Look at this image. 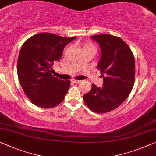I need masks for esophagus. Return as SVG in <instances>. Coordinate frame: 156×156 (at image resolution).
<instances>
[{
    "mask_svg": "<svg viewBox=\"0 0 156 156\" xmlns=\"http://www.w3.org/2000/svg\"><path fill=\"white\" fill-rule=\"evenodd\" d=\"M71 81L72 82H73V83H80V81H81V80H71Z\"/></svg>",
    "mask_w": 156,
    "mask_h": 156,
    "instance_id": "obj_1",
    "label": "esophagus"
}]
</instances>
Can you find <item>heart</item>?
<instances>
[{
	"label": "heart",
	"mask_w": 156,
	"mask_h": 156,
	"mask_svg": "<svg viewBox=\"0 0 156 156\" xmlns=\"http://www.w3.org/2000/svg\"><path fill=\"white\" fill-rule=\"evenodd\" d=\"M83 49H90V50H93V51H95V50H96V49H95V47L92 44V43H90V42L86 43V44L83 45Z\"/></svg>",
	"instance_id": "heart-1"
}]
</instances>
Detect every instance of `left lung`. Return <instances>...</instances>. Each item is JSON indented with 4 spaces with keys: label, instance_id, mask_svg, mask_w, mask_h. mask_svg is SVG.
<instances>
[{
    "label": "left lung",
    "instance_id": "left-lung-1",
    "mask_svg": "<svg viewBox=\"0 0 156 156\" xmlns=\"http://www.w3.org/2000/svg\"><path fill=\"white\" fill-rule=\"evenodd\" d=\"M99 44L101 56L98 69L103 78L102 87L92 84L83 95L86 105L96 113L115 109L128 97L134 85L135 63L133 52L121 38L112 35L90 37Z\"/></svg>",
    "mask_w": 156,
    "mask_h": 156
}]
</instances>
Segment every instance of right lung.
Here are the masks:
<instances>
[{"label":"right lung","mask_w":156,"mask_h":156,"mask_svg":"<svg viewBox=\"0 0 156 156\" xmlns=\"http://www.w3.org/2000/svg\"><path fill=\"white\" fill-rule=\"evenodd\" d=\"M76 37L41 33L23 43L18 57L17 75L23 91L33 104L51 108L63 100L70 81L54 77L51 66L59 61L64 47Z\"/></svg>","instance_id":"obj_1"}]
</instances>
